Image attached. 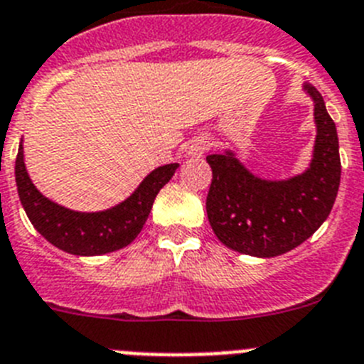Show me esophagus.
<instances>
[{"mask_svg":"<svg viewBox=\"0 0 364 364\" xmlns=\"http://www.w3.org/2000/svg\"><path fill=\"white\" fill-rule=\"evenodd\" d=\"M208 149H210V140L204 136L195 138V140L191 142V146H189V153L197 154V156H200V154Z\"/></svg>","mask_w":364,"mask_h":364,"instance_id":"esophagus-1","label":"esophagus"}]
</instances>
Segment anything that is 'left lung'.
I'll return each mask as SVG.
<instances>
[{"label": "left lung", "instance_id": "left-lung-1", "mask_svg": "<svg viewBox=\"0 0 364 364\" xmlns=\"http://www.w3.org/2000/svg\"><path fill=\"white\" fill-rule=\"evenodd\" d=\"M315 102L314 160L302 175L282 182L260 180L231 153L208 154L211 166L205 198L208 218L217 239L230 250L253 257H277L310 239L326 220L341 182L339 140L324 100L304 85Z\"/></svg>", "mask_w": 364, "mask_h": 364}]
</instances>
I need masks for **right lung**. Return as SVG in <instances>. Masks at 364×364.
I'll return each mask as SVG.
<instances>
[{
  "mask_svg": "<svg viewBox=\"0 0 364 364\" xmlns=\"http://www.w3.org/2000/svg\"><path fill=\"white\" fill-rule=\"evenodd\" d=\"M176 167L178 164H167L154 169L127 200L100 213H78L45 198L28 178L21 146L16 156V184L28 220L50 244L73 255H102L117 252L136 239L149 217L154 197L171 180Z\"/></svg>",
  "mask_w": 364,
  "mask_h": 364,
  "instance_id": "right-lung-1",
  "label": "right lung"
}]
</instances>
